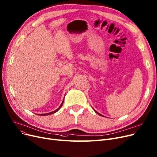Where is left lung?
<instances>
[{"label": "left lung", "mask_w": 157, "mask_h": 157, "mask_svg": "<svg viewBox=\"0 0 157 157\" xmlns=\"http://www.w3.org/2000/svg\"><path fill=\"white\" fill-rule=\"evenodd\" d=\"M94 111H95V113H97V114H99V115H100V116H102V117H104V116H103V115H102V114H100V113H98V112H97V111H95V110H94Z\"/></svg>", "instance_id": "left-lung-1"}]
</instances>
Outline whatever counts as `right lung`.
I'll return each mask as SVG.
<instances>
[{"label": "right lung", "mask_w": 157, "mask_h": 157, "mask_svg": "<svg viewBox=\"0 0 157 157\" xmlns=\"http://www.w3.org/2000/svg\"><path fill=\"white\" fill-rule=\"evenodd\" d=\"M63 101H62V104H60V107L59 108H58L57 109H56V110H55L54 111H52V112H50V113H46V114H39V115H40V116H46V115H49V114H53V113H56V112H57L58 111H59L60 109V108L62 107V104H63Z\"/></svg>", "instance_id": "obj_1"}]
</instances>
